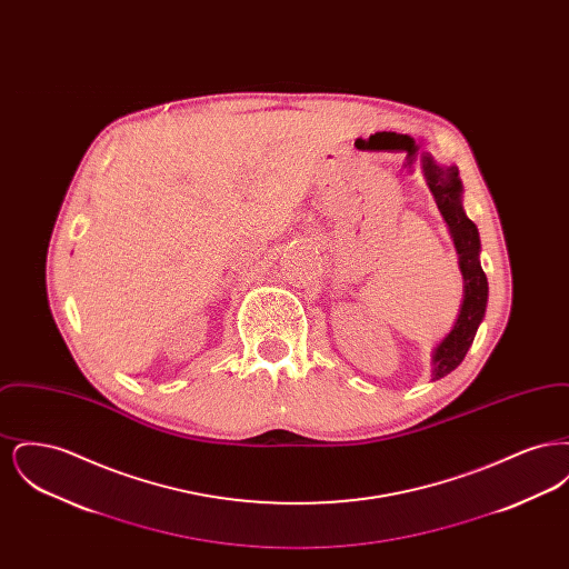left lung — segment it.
<instances>
[{
    "instance_id": "1",
    "label": "left lung",
    "mask_w": 569,
    "mask_h": 569,
    "mask_svg": "<svg viewBox=\"0 0 569 569\" xmlns=\"http://www.w3.org/2000/svg\"><path fill=\"white\" fill-rule=\"evenodd\" d=\"M422 172L433 191L439 213L446 219L450 237L459 253L462 272V302L459 318L443 341L435 348L431 378L441 379L452 373L473 343L478 326L487 311L488 281L480 264V234L476 223L462 209V183L457 166H439L431 156H422Z\"/></svg>"
}]
</instances>
